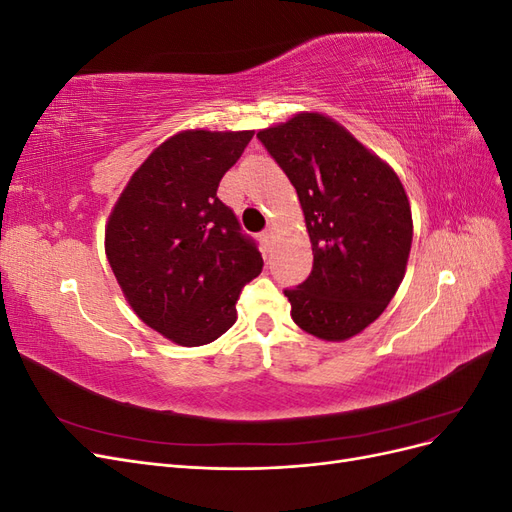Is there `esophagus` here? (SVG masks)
Masks as SVG:
<instances>
[{
	"label": "esophagus",
	"instance_id": "1",
	"mask_svg": "<svg viewBox=\"0 0 512 512\" xmlns=\"http://www.w3.org/2000/svg\"><path fill=\"white\" fill-rule=\"evenodd\" d=\"M273 239H275V228L269 226L265 232H262V241H265L267 247H271V245H273Z\"/></svg>",
	"mask_w": 512,
	"mask_h": 512
}]
</instances>
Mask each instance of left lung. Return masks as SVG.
<instances>
[{
	"mask_svg": "<svg viewBox=\"0 0 512 512\" xmlns=\"http://www.w3.org/2000/svg\"><path fill=\"white\" fill-rule=\"evenodd\" d=\"M297 190L314 252L284 294L299 327L327 342L361 333L404 280L412 211L395 170L331 117L299 113L258 132Z\"/></svg>",
	"mask_w": 512,
	"mask_h": 512,
	"instance_id": "1",
	"label": "left lung"
}]
</instances>
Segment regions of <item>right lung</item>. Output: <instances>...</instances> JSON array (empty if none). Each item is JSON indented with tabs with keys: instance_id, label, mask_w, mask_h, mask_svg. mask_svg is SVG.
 <instances>
[{
	"instance_id": "add662e5",
	"label": "right lung",
	"mask_w": 512,
	"mask_h": 512,
	"mask_svg": "<svg viewBox=\"0 0 512 512\" xmlns=\"http://www.w3.org/2000/svg\"><path fill=\"white\" fill-rule=\"evenodd\" d=\"M254 132L185 130L136 168L108 215L104 247L123 297L147 327L205 346L237 320L241 288L262 271L252 237L218 185Z\"/></svg>"
}]
</instances>
